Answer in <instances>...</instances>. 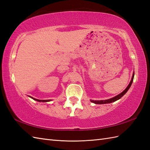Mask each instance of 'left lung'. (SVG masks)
<instances>
[{
	"label": "left lung",
	"mask_w": 150,
	"mask_h": 150,
	"mask_svg": "<svg viewBox=\"0 0 150 150\" xmlns=\"http://www.w3.org/2000/svg\"><path fill=\"white\" fill-rule=\"evenodd\" d=\"M133 78H134V72H133V75H132V80L131 81H130L129 84H128V86H127V88L124 90L122 93H120V94L117 95V96L114 97L113 98H110V99H106V100H90V101L91 102V103H95V104H108V103H113V102L116 101L117 100L120 99V98L122 97V96H124V95H125L126 93V92L128 91V90L129 89V88L131 87L132 86V84L133 82Z\"/></svg>",
	"instance_id": "obj_1"
}]
</instances>
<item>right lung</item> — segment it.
<instances>
[{
    "label": "right lung",
    "instance_id": "right-lung-1",
    "mask_svg": "<svg viewBox=\"0 0 150 150\" xmlns=\"http://www.w3.org/2000/svg\"><path fill=\"white\" fill-rule=\"evenodd\" d=\"M30 98H33V100H36V101H38V102H42V103H46V102H50V101H51L52 100L51 99H50V100H39V99H37V98H33V97H30V96H29Z\"/></svg>",
    "mask_w": 150,
    "mask_h": 150
}]
</instances>
